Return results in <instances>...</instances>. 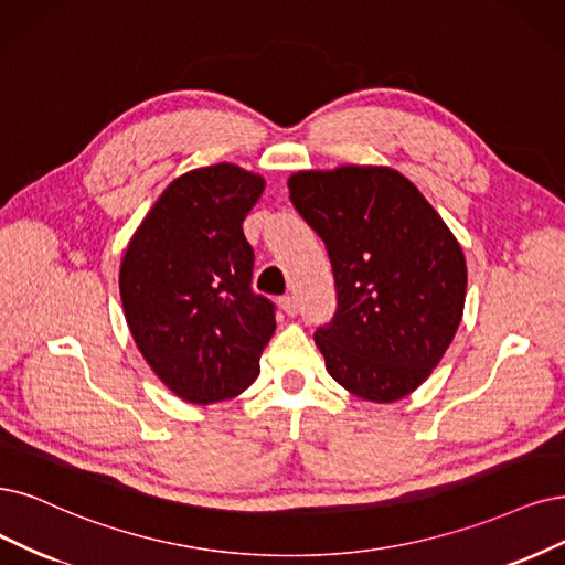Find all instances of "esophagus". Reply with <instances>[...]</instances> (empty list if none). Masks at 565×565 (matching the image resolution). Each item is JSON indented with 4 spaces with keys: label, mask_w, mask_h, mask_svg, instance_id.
I'll return each mask as SVG.
<instances>
[{
    "label": "esophagus",
    "mask_w": 565,
    "mask_h": 565,
    "mask_svg": "<svg viewBox=\"0 0 565 565\" xmlns=\"http://www.w3.org/2000/svg\"><path fill=\"white\" fill-rule=\"evenodd\" d=\"M279 307L286 311L288 317H296L298 315V300H296V296H284L279 300Z\"/></svg>",
    "instance_id": "1"
}]
</instances>
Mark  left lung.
I'll return each instance as SVG.
<instances>
[{
    "label": "left lung",
    "instance_id": "8db88e82",
    "mask_svg": "<svg viewBox=\"0 0 565 565\" xmlns=\"http://www.w3.org/2000/svg\"><path fill=\"white\" fill-rule=\"evenodd\" d=\"M290 202L326 242L338 311L315 342L332 380L395 403L443 361L463 317L468 267L443 216L384 164L288 177Z\"/></svg>",
    "mask_w": 565,
    "mask_h": 565
}]
</instances>
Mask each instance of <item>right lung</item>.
Returning a JSON list of instances; mask_svg holds the SVG:
<instances>
[{"mask_svg":"<svg viewBox=\"0 0 565 565\" xmlns=\"http://www.w3.org/2000/svg\"><path fill=\"white\" fill-rule=\"evenodd\" d=\"M265 179L233 162L177 177L143 216L120 263L125 321L143 361L181 401L235 398L256 382L277 328L250 294L254 248L242 223Z\"/></svg>","mask_w":565,"mask_h":565,"instance_id":"obj_1","label":"right lung"}]
</instances>
